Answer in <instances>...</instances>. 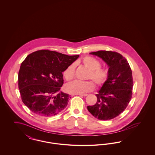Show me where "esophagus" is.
<instances>
[{"instance_id": "obj_1", "label": "esophagus", "mask_w": 155, "mask_h": 155, "mask_svg": "<svg viewBox=\"0 0 155 155\" xmlns=\"http://www.w3.org/2000/svg\"><path fill=\"white\" fill-rule=\"evenodd\" d=\"M77 95L81 96H87L88 95V94H77Z\"/></svg>"}]
</instances>
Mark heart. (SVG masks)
<instances>
[{
    "label": "heart",
    "instance_id": "obj_1",
    "mask_svg": "<svg viewBox=\"0 0 155 155\" xmlns=\"http://www.w3.org/2000/svg\"><path fill=\"white\" fill-rule=\"evenodd\" d=\"M83 66L89 70L87 80L94 81L98 87H102L108 80L109 77V70L102 68L101 63L97 59L91 56H85L81 60ZM75 64H71L63 71V75L67 81H72L75 77ZM92 81L81 82L75 81L66 87L67 92L73 94H80L88 92L95 88V84Z\"/></svg>",
    "mask_w": 155,
    "mask_h": 155
}]
</instances>
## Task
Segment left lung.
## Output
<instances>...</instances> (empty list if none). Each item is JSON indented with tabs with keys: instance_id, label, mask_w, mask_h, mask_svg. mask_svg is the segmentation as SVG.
<instances>
[{
	"instance_id": "left-lung-1",
	"label": "left lung",
	"mask_w": 155,
	"mask_h": 155,
	"mask_svg": "<svg viewBox=\"0 0 155 155\" xmlns=\"http://www.w3.org/2000/svg\"><path fill=\"white\" fill-rule=\"evenodd\" d=\"M90 54L101 58L107 63L109 67V77L96 95V103L87 106V109L98 120H111L124 110L131 101L132 71L127 59L117 52L99 51Z\"/></svg>"
}]
</instances>
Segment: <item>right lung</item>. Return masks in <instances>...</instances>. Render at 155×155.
Instances as JSON below:
<instances>
[{"instance_id": "right-lung-1", "label": "right lung", "mask_w": 155, "mask_h": 155, "mask_svg": "<svg viewBox=\"0 0 155 155\" xmlns=\"http://www.w3.org/2000/svg\"><path fill=\"white\" fill-rule=\"evenodd\" d=\"M78 57L49 50L37 51L27 56L18 81L22 102L30 110L48 117L66 108L71 97L59 92L64 83L62 73Z\"/></svg>"}]
</instances>
